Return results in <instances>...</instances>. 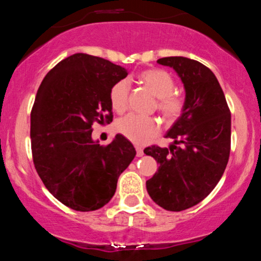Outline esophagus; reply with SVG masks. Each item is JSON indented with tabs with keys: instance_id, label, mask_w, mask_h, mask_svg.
<instances>
[{
	"instance_id": "esophagus-1",
	"label": "esophagus",
	"mask_w": 261,
	"mask_h": 261,
	"mask_svg": "<svg viewBox=\"0 0 261 261\" xmlns=\"http://www.w3.org/2000/svg\"><path fill=\"white\" fill-rule=\"evenodd\" d=\"M136 156L137 157L144 156V150H142L141 147H137V146H136Z\"/></svg>"
}]
</instances>
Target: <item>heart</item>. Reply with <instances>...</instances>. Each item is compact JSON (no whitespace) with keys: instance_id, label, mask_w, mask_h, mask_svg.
Listing matches in <instances>:
<instances>
[{"instance_id":"heart-1","label":"heart","mask_w":261,"mask_h":261,"mask_svg":"<svg viewBox=\"0 0 261 261\" xmlns=\"http://www.w3.org/2000/svg\"><path fill=\"white\" fill-rule=\"evenodd\" d=\"M139 82L144 84L157 100V109L168 121H173L182 114L185 100L173 93L174 80L171 74L162 69H147L141 71L137 76ZM128 91L130 84L126 79L116 82L110 89V104L116 113L121 114L128 107ZM117 131L126 139L136 145H145L150 142L159 134L160 124L154 117L140 116L135 114L122 117L116 125Z\"/></svg>"}]
</instances>
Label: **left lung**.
I'll list each match as a JSON object with an SVG mask.
<instances>
[{
	"label": "left lung",
	"mask_w": 261,
	"mask_h": 261,
	"mask_svg": "<svg viewBox=\"0 0 261 261\" xmlns=\"http://www.w3.org/2000/svg\"><path fill=\"white\" fill-rule=\"evenodd\" d=\"M157 63L173 68L186 99L181 116L166 134L173 144L144 150L159 163L146 188L163 210L179 212L198 204L222 178L230 153V111L218 79L202 63L185 57Z\"/></svg>",
	"instance_id": "left-lung-1"
}]
</instances>
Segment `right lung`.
Masks as SVG:
<instances>
[{"label": "right lung", "instance_id": "add662e5", "mask_svg": "<svg viewBox=\"0 0 261 261\" xmlns=\"http://www.w3.org/2000/svg\"><path fill=\"white\" fill-rule=\"evenodd\" d=\"M127 74L107 59L76 53L48 71L37 91L31 113L34 167L45 188L71 210L104 207L135 157L120 134L108 146L91 137L95 122L113 121L110 89Z\"/></svg>", "mask_w": 261, "mask_h": 261}]
</instances>
